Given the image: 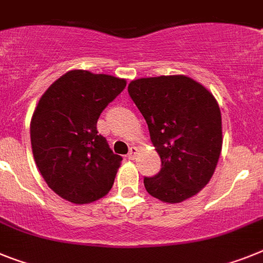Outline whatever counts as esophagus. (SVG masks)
<instances>
[{
	"label": "esophagus",
	"mask_w": 263,
	"mask_h": 263,
	"mask_svg": "<svg viewBox=\"0 0 263 263\" xmlns=\"http://www.w3.org/2000/svg\"><path fill=\"white\" fill-rule=\"evenodd\" d=\"M136 155H138V148H136V147H131V148H129V152H128V159L134 160V159L136 158Z\"/></svg>",
	"instance_id": "1"
}]
</instances>
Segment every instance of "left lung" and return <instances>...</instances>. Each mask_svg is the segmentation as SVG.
I'll use <instances>...</instances> for the list:
<instances>
[{"instance_id": "1", "label": "left lung", "mask_w": 263, "mask_h": 263, "mask_svg": "<svg viewBox=\"0 0 263 263\" xmlns=\"http://www.w3.org/2000/svg\"><path fill=\"white\" fill-rule=\"evenodd\" d=\"M128 93L144 116L162 168L144 178L149 195L180 203L210 182L222 149V116L202 84L183 74L138 79Z\"/></svg>"}]
</instances>
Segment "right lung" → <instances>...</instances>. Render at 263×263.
<instances>
[{
	"instance_id": "obj_1",
	"label": "right lung",
	"mask_w": 263,
	"mask_h": 263,
	"mask_svg": "<svg viewBox=\"0 0 263 263\" xmlns=\"http://www.w3.org/2000/svg\"><path fill=\"white\" fill-rule=\"evenodd\" d=\"M125 85L109 74L69 70L40 99L30 121L33 156L46 184L63 199L95 202L114 186L123 159L96 125Z\"/></svg>"
}]
</instances>
